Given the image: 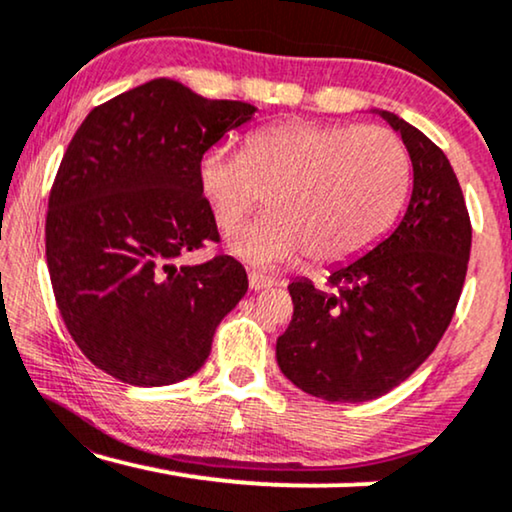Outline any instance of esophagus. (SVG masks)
Listing matches in <instances>:
<instances>
[{
    "label": "esophagus",
    "instance_id": "34e87169",
    "mask_svg": "<svg viewBox=\"0 0 512 512\" xmlns=\"http://www.w3.org/2000/svg\"><path fill=\"white\" fill-rule=\"evenodd\" d=\"M275 282H272L270 277L261 275V272H249V289L251 291H261V289H268V286H272Z\"/></svg>",
    "mask_w": 512,
    "mask_h": 512
}]
</instances>
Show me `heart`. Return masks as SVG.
I'll return each mask as SVG.
<instances>
[{
	"label": "heart",
	"instance_id": "1",
	"mask_svg": "<svg viewBox=\"0 0 512 512\" xmlns=\"http://www.w3.org/2000/svg\"><path fill=\"white\" fill-rule=\"evenodd\" d=\"M198 177L223 230L268 193L272 212L228 237L233 256L256 268L303 254L333 265L363 254L391 226L408 193L410 158L387 128L291 121L258 130L244 153H205Z\"/></svg>",
	"mask_w": 512,
	"mask_h": 512
}]
</instances>
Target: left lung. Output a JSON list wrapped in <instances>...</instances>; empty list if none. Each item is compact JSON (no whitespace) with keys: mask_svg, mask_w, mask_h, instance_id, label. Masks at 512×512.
<instances>
[{"mask_svg":"<svg viewBox=\"0 0 512 512\" xmlns=\"http://www.w3.org/2000/svg\"><path fill=\"white\" fill-rule=\"evenodd\" d=\"M401 135L412 193L396 228L331 268L338 291L289 284L293 319L277 338L279 370L305 394L363 403L410 377L443 338L471 256V221L450 160L424 132L373 109Z\"/></svg>","mask_w":512,"mask_h":512,"instance_id":"8db88e82","label":"left lung"}]
</instances>
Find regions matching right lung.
<instances>
[{"mask_svg": "<svg viewBox=\"0 0 512 512\" xmlns=\"http://www.w3.org/2000/svg\"><path fill=\"white\" fill-rule=\"evenodd\" d=\"M256 111L153 79L95 107L69 142L48 198L46 263L69 335L116 380L163 387L198 373L247 293L233 256L177 261L219 240L200 160Z\"/></svg>", "mask_w": 512, "mask_h": 512, "instance_id": "obj_1", "label": "right lung"}]
</instances>
